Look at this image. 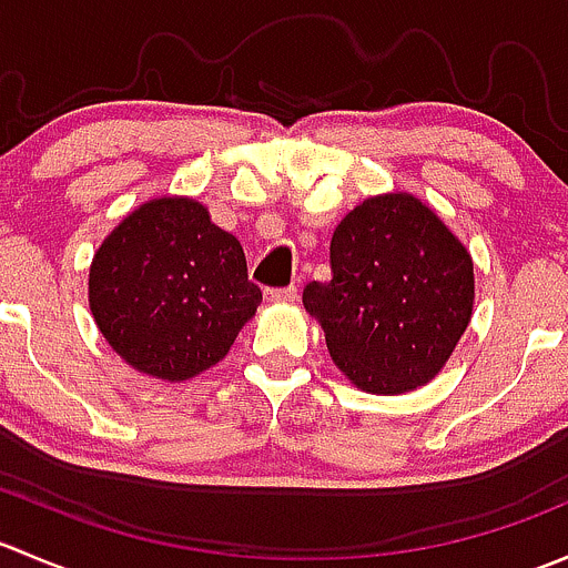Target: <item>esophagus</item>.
<instances>
[{
    "label": "esophagus",
    "mask_w": 568,
    "mask_h": 568,
    "mask_svg": "<svg viewBox=\"0 0 568 568\" xmlns=\"http://www.w3.org/2000/svg\"><path fill=\"white\" fill-rule=\"evenodd\" d=\"M296 300V288L288 285V288H268L266 291V302L277 305V302H294Z\"/></svg>",
    "instance_id": "1"
}]
</instances>
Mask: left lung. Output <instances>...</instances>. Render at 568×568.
<instances>
[{
  "label": "left lung",
  "mask_w": 568,
  "mask_h": 568,
  "mask_svg": "<svg viewBox=\"0 0 568 568\" xmlns=\"http://www.w3.org/2000/svg\"><path fill=\"white\" fill-rule=\"evenodd\" d=\"M329 263L332 280L307 285L302 302L341 374L374 395L428 385L473 318V257L459 236L415 194H374L335 227Z\"/></svg>",
  "instance_id": "left-lung-1"
}]
</instances>
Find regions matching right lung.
<instances>
[{
  "mask_svg": "<svg viewBox=\"0 0 568 568\" xmlns=\"http://www.w3.org/2000/svg\"><path fill=\"white\" fill-rule=\"evenodd\" d=\"M88 302L112 352L186 382L214 368L261 305L244 250L200 200L164 194L114 225L90 263Z\"/></svg>",
  "mask_w": 568,
  "mask_h": 568,
  "instance_id": "add662e5",
  "label": "right lung"
}]
</instances>
